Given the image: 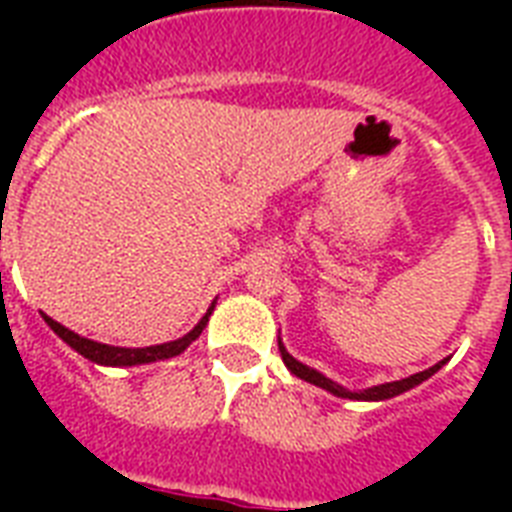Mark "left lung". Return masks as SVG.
<instances>
[{"label": "left lung", "instance_id": "1", "mask_svg": "<svg viewBox=\"0 0 512 512\" xmlns=\"http://www.w3.org/2000/svg\"><path fill=\"white\" fill-rule=\"evenodd\" d=\"M279 350H281V358H284V364H287V369L295 374V377H300V380H305V382H311V385H319V388L329 390V393H335V396H340V398H353V401H385V398H393V396H398V393H404V390H409V388H414V385L425 382L430 374H436L438 369L446 364V358H444V361H438L436 366H430V369H425V372L412 374V377H406V380L385 382V385H374V388H366V390H361V393H353V390H345L342 385H337V382L327 380V377L316 372V369L300 364L297 358L289 356L287 348L281 345V340H279Z\"/></svg>", "mask_w": 512, "mask_h": 512}]
</instances>
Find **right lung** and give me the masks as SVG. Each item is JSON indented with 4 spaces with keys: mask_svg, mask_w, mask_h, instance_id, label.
Listing matches in <instances>:
<instances>
[{
    "mask_svg": "<svg viewBox=\"0 0 512 512\" xmlns=\"http://www.w3.org/2000/svg\"><path fill=\"white\" fill-rule=\"evenodd\" d=\"M212 308H215V305H212ZM212 308H209V313H212ZM209 313L185 337H180V340H172V342H164V345H151V348H116V345H103V342L79 337L76 332H71V329H66L63 324H58V321H52L50 316H44V321L50 324V329L60 337V340L68 342V345H71L76 353H82L84 358H90V361H95V364L135 366V364H151V361H162V358H172V356H177V353H183V350L201 335V329L207 327Z\"/></svg>",
    "mask_w": 512,
    "mask_h": 512,
    "instance_id": "1",
    "label": "right lung"
}]
</instances>
